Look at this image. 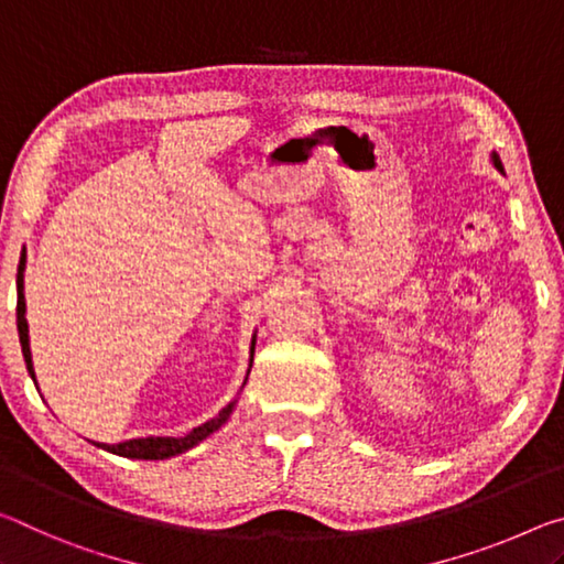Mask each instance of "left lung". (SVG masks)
Segmentation results:
<instances>
[{"mask_svg":"<svg viewBox=\"0 0 564 564\" xmlns=\"http://www.w3.org/2000/svg\"><path fill=\"white\" fill-rule=\"evenodd\" d=\"M492 164H495V167H497V170H502V162H500V156H497L495 152H492Z\"/></svg>","mask_w":564,"mask_h":564,"instance_id":"obj_1","label":"left lung"}]
</instances>
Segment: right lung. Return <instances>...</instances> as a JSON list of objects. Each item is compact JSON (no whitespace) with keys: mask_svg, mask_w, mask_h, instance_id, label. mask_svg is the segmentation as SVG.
<instances>
[{"mask_svg":"<svg viewBox=\"0 0 564 564\" xmlns=\"http://www.w3.org/2000/svg\"><path fill=\"white\" fill-rule=\"evenodd\" d=\"M24 267H26V254L22 252L20 267H17V329H20V345H22V355L26 369H30L32 380H34V367H32V349H30V325H26V302H24ZM252 355H254V337H252ZM252 359V357H249ZM252 367V365H249ZM249 375V372H247ZM235 410V402H229L225 410H221L215 420H209L205 424H199L184 437H140V440H127L119 442V445H101L97 442V447L112 452V455L119 457H132V459H167L174 455H182L189 447L199 445L202 440H207L212 432H217L221 424L229 420V414Z\"/></svg>","mask_w":564,"mask_h":564,"instance_id":"right-lung-1","label":"right lung"}]
</instances>
